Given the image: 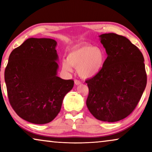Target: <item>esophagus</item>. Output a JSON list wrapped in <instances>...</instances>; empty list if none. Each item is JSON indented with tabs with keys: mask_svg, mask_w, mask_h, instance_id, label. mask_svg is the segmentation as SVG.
<instances>
[{
	"mask_svg": "<svg viewBox=\"0 0 152 152\" xmlns=\"http://www.w3.org/2000/svg\"><path fill=\"white\" fill-rule=\"evenodd\" d=\"M81 84H82V82H81L80 80H75V85H80Z\"/></svg>",
	"mask_w": 152,
	"mask_h": 152,
	"instance_id": "obj_1",
	"label": "esophagus"
}]
</instances>
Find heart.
<instances>
[{"label": "heart", "instance_id": "b5f03b06", "mask_svg": "<svg viewBox=\"0 0 152 152\" xmlns=\"http://www.w3.org/2000/svg\"><path fill=\"white\" fill-rule=\"evenodd\" d=\"M105 64L102 50L89 44H83L69 52L68 59L62 61L64 70L71 72L72 66L77 68L78 73L83 78H91L99 73Z\"/></svg>", "mask_w": 152, "mask_h": 152}]
</instances>
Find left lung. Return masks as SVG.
I'll return each mask as SVG.
<instances>
[{"mask_svg":"<svg viewBox=\"0 0 152 152\" xmlns=\"http://www.w3.org/2000/svg\"><path fill=\"white\" fill-rule=\"evenodd\" d=\"M107 57L100 72L86 80V106L96 119L114 122L130 115L147 84L144 57L125 37L108 33L99 35Z\"/></svg>","mask_w":152,"mask_h":152,"instance_id":"1","label":"left lung"}]
</instances>
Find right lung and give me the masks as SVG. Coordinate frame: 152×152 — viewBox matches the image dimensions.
<instances>
[{"mask_svg":"<svg viewBox=\"0 0 152 152\" xmlns=\"http://www.w3.org/2000/svg\"><path fill=\"white\" fill-rule=\"evenodd\" d=\"M57 44L52 39L30 38L9 57L5 81L10 103L20 118L31 123L55 119L74 86L73 80L57 76Z\"/></svg>","mask_w":152,"mask_h":152,"instance_id":"add662e5","label":"right lung"}]
</instances>
